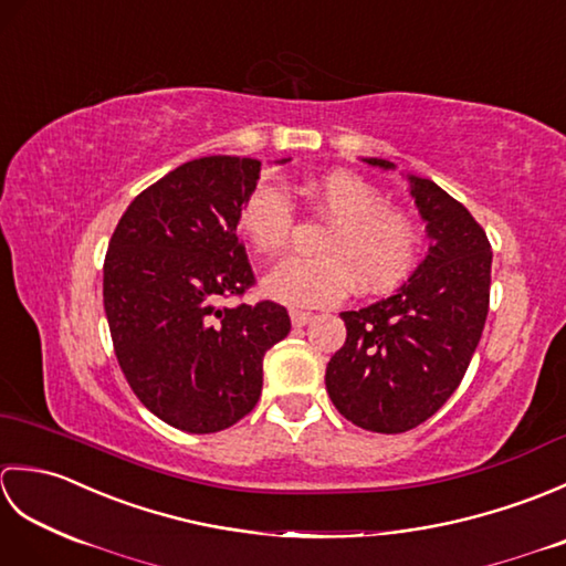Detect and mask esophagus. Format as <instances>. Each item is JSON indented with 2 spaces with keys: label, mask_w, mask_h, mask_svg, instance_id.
Wrapping results in <instances>:
<instances>
[{
  "label": "esophagus",
  "mask_w": 566,
  "mask_h": 566,
  "mask_svg": "<svg viewBox=\"0 0 566 566\" xmlns=\"http://www.w3.org/2000/svg\"><path fill=\"white\" fill-rule=\"evenodd\" d=\"M290 316H292L294 328H302V326H306V323L314 321V314H308V311H290Z\"/></svg>",
  "instance_id": "obj_1"
}]
</instances>
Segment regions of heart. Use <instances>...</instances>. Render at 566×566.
I'll return each mask as SVG.
<instances>
[{
	"label": "heart",
	"mask_w": 566,
	"mask_h": 566,
	"mask_svg": "<svg viewBox=\"0 0 566 566\" xmlns=\"http://www.w3.org/2000/svg\"><path fill=\"white\" fill-rule=\"evenodd\" d=\"M306 197L326 228L314 240V258H286L264 276L262 290L286 306H331L350 282L365 294L387 292L413 270L420 228L411 213L384 203L381 191L355 172L335 170L306 182ZM240 231L262 255H276L294 231V203L286 189L262 179L240 207Z\"/></svg>",
	"instance_id": "1"
}]
</instances>
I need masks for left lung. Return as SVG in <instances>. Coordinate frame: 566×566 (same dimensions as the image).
Here are the masks:
<instances>
[{
    "instance_id": "left-lung-1",
    "label": "left lung",
    "mask_w": 566,
    "mask_h": 566,
    "mask_svg": "<svg viewBox=\"0 0 566 566\" xmlns=\"http://www.w3.org/2000/svg\"><path fill=\"white\" fill-rule=\"evenodd\" d=\"M365 163L391 170L394 163ZM430 248L401 290L359 311H343L347 338L326 367L335 408L371 432L423 423L460 387L489 314L491 245L460 201L408 175Z\"/></svg>"
}]
</instances>
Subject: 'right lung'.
Masks as SVG:
<instances>
[{
	"mask_svg": "<svg viewBox=\"0 0 566 566\" xmlns=\"http://www.w3.org/2000/svg\"><path fill=\"white\" fill-rule=\"evenodd\" d=\"M286 163V160H282ZM260 160H189L128 203L104 260L114 353L150 413L185 432H219L255 408L262 359L292 321L274 302L221 306L255 274L235 235Z\"/></svg>",
	"mask_w": 566,
	"mask_h": 566,
	"instance_id": "obj_1",
	"label": "right lung"
}]
</instances>
